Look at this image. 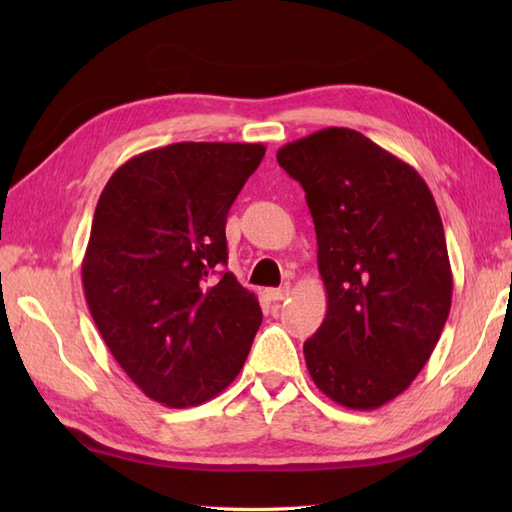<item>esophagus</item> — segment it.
Segmentation results:
<instances>
[{"mask_svg":"<svg viewBox=\"0 0 512 512\" xmlns=\"http://www.w3.org/2000/svg\"><path fill=\"white\" fill-rule=\"evenodd\" d=\"M290 295V284H284L281 288H273V290H266V297L270 301H281Z\"/></svg>","mask_w":512,"mask_h":512,"instance_id":"obj_1","label":"esophagus"}]
</instances>
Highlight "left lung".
Here are the masks:
<instances>
[{"mask_svg": "<svg viewBox=\"0 0 512 512\" xmlns=\"http://www.w3.org/2000/svg\"><path fill=\"white\" fill-rule=\"evenodd\" d=\"M317 231L328 314L303 343L308 372L347 409H378L420 374L447 323L453 275L420 173L361 132L328 127L277 151Z\"/></svg>", "mask_w": 512, "mask_h": 512, "instance_id": "obj_1", "label": "left lung"}]
</instances>
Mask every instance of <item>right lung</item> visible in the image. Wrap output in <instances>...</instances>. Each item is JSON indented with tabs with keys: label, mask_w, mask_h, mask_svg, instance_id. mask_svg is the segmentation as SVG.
<instances>
[{
	"label": "right lung",
	"mask_w": 512,
	"mask_h": 512,
	"mask_svg": "<svg viewBox=\"0 0 512 512\" xmlns=\"http://www.w3.org/2000/svg\"><path fill=\"white\" fill-rule=\"evenodd\" d=\"M266 154L173 143L127 160L96 204L83 290L116 363L151 400L193 407L233 383L262 308L228 262L226 215Z\"/></svg>",
	"instance_id": "right-lung-1"
}]
</instances>
